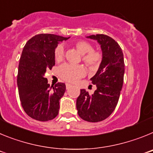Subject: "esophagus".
<instances>
[{
  "label": "esophagus",
  "instance_id": "esophagus-1",
  "mask_svg": "<svg viewBox=\"0 0 153 153\" xmlns=\"http://www.w3.org/2000/svg\"><path fill=\"white\" fill-rule=\"evenodd\" d=\"M72 87V85H70V83H67L66 84V88H67V90H69V89H70Z\"/></svg>",
  "mask_w": 153,
  "mask_h": 153
}]
</instances>
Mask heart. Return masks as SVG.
Wrapping results in <instances>:
<instances>
[{
  "label": "heart",
  "mask_w": 153,
  "mask_h": 153,
  "mask_svg": "<svg viewBox=\"0 0 153 153\" xmlns=\"http://www.w3.org/2000/svg\"><path fill=\"white\" fill-rule=\"evenodd\" d=\"M74 46L80 53H82V60L83 63L92 69H97L102 60V53L100 51L93 49L90 42L86 40H77ZM54 59L56 62L63 60L64 56V48L62 45H58L55 48ZM58 74L62 79L70 83H74L85 74V69L81 65H74L65 63L60 66L58 70Z\"/></svg>",
  "instance_id": "obj_1"
}]
</instances>
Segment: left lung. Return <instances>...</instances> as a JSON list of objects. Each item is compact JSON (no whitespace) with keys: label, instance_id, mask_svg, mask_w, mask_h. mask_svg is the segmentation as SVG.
Here are the masks:
<instances>
[{"label":"left lung","instance_id":"left-lung-1","mask_svg":"<svg viewBox=\"0 0 153 153\" xmlns=\"http://www.w3.org/2000/svg\"><path fill=\"white\" fill-rule=\"evenodd\" d=\"M101 45L102 60L98 71L90 79L97 86L93 95L80 90L76 109L81 119L90 123L100 122L112 114L117 107L123 84L125 63L123 51L117 41L105 34L88 36Z\"/></svg>","mask_w":153,"mask_h":153}]
</instances>
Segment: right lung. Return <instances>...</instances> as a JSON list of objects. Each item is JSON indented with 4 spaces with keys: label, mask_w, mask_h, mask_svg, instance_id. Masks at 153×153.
Masks as SVG:
<instances>
[{
    "label": "right lung",
    "mask_w": 153,
    "mask_h": 153,
    "mask_svg": "<svg viewBox=\"0 0 153 153\" xmlns=\"http://www.w3.org/2000/svg\"><path fill=\"white\" fill-rule=\"evenodd\" d=\"M67 39L40 33L30 39L23 49L17 74L18 93L24 112L33 120L46 122L58 115L66 85L51 86L44 75L55 65L53 53L57 44Z\"/></svg>",
    "instance_id": "1"
}]
</instances>
